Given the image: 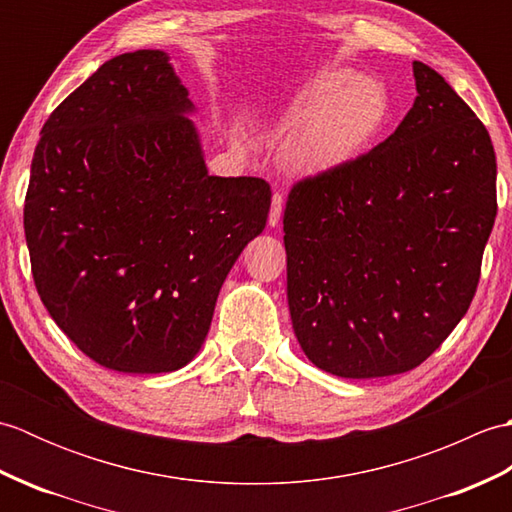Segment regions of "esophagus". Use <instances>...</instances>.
I'll return each instance as SVG.
<instances>
[{"instance_id": "1", "label": "esophagus", "mask_w": 512, "mask_h": 512, "mask_svg": "<svg viewBox=\"0 0 512 512\" xmlns=\"http://www.w3.org/2000/svg\"><path fill=\"white\" fill-rule=\"evenodd\" d=\"M281 211H284V198L279 193H273V200H270V213H268V224L279 226L281 222Z\"/></svg>"}]
</instances>
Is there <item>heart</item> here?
I'll return each mask as SVG.
<instances>
[{
  "label": "heart",
  "instance_id": "1",
  "mask_svg": "<svg viewBox=\"0 0 512 512\" xmlns=\"http://www.w3.org/2000/svg\"><path fill=\"white\" fill-rule=\"evenodd\" d=\"M389 107L383 83L339 68L314 72L279 110L288 129L281 160L297 176H323L350 165L383 132Z\"/></svg>",
  "mask_w": 512,
  "mask_h": 512
}]
</instances>
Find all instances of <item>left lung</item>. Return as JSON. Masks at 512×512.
<instances>
[{
	"label": "left lung",
	"mask_w": 512,
	"mask_h": 512,
	"mask_svg": "<svg viewBox=\"0 0 512 512\" xmlns=\"http://www.w3.org/2000/svg\"><path fill=\"white\" fill-rule=\"evenodd\" d=\"M416 101L350 165L292 187L288 308L312 365L341 378L405 374L469 310L493 231L497 162L480 118L413 61Z\"/></svg>",
	"instance_id": "8db88e82"
}]
</instances>
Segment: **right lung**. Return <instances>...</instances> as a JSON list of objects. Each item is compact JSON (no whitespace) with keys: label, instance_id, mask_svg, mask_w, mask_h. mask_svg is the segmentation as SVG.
Wrapping results in <instances>:
<instances>
[{"label":"right lung","instance_id":"obj_1","mask_svg":"<svg viewBox=\"0 0 512 512\" xmlns=\"http://www.w3.org/2000/svg\"><path fill=\"white\" fill-rule=\"evenodd\" d=\"M195 105L165 50L105 61L41 129L24 206L43 306L123 374L189 365L217 295L266 228L262 178L211 176Z\"/></svg>","mask_w":512,"mask_h":512}]
</instances>
